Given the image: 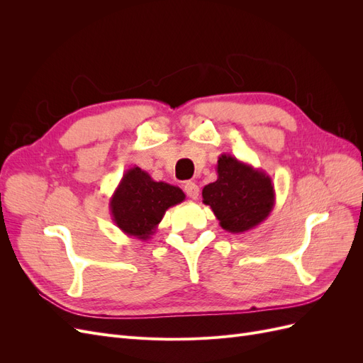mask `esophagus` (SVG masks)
<instances>
[{
  "label": "esophagus",
  "instance_id": "esophagus-1",
  "mask_svg": "<svg viewBox=\"0 0 363 363\" xmlns=\"http://www.w3.org/2000/svg\"><path fill=\"white\" fill-rule=\"evenodd\" d=\"M184 192L188 194L189 199L196 200V199H199V195H200V188H199V184L194 183V182H188V183L184 184Z\"/></svg>",
  "mask_w": 363,
  "mask_h": 363
}]
</instances>
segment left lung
Masks as SVG:
<instances>
[{"label": "left lung", "instance_id": "1", "mask_svg": "<svg viewBox=\"0 0 363 363\" xmlns=\"http://www.w3.org/2000/svg\"><path fill=\"white\" fill-rule=\"evenodd\" d=\"M218 179L203 188V203L211 206L224 230L245 233L265 221L276 204L269 175L230 155L216 163Z\"/></svg>", "mask_w": 363, "mask_h": 363}]
</instances>
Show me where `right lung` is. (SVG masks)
I'll use <instances>...</instances> for the list:
<instances>
[{"label":"right lung","mask_w":363,"mask_h":363,"mask_svg":"<svg viewBox=\"0 0 363 363\" xmlns=\"http://www.w3.org/2000/svg\"><path fill=\"white\" fill-rule=\"evenodd\" d=\"M184 199L179 186L155 182L147 171L133 167L123 175L108 207L121 232L147 240L155 235L164 212Z\"/></svg>","instance_id":"obj_1"}]
</instances>
